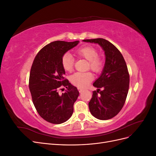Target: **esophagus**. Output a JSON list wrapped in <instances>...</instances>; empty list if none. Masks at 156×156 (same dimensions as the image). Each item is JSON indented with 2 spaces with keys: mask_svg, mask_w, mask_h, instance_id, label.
<instances>
[{
  "mask_svg": "<svg viewBox=\"0 0 156 156\" xmlns=\"http://www.w3.org/2000/svg\"><path fill=\"white\" fill-rule=\"evenodd\" d=\"M78 90H79V92L80 93H81V92H83V90L82 88H78Z\"/></svg>",
  "mask_w": 156,
  "mask_h": 156,
  "instance_id": "1",
  "label": "esophagus"
}]
</instances>
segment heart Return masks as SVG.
I'll use <instances>...</instances> for the list:
<instances>
[{"label":"heart","mask_w":156,"mask_h":156,"mask_svg":"<svg viewBox=\"0 0 156 156\" xmlns=\"http://www.w3.org/2000/svg\"><path fill=\"white\" fill-rule=\"evenodd\" d=\"M76 54L87 59L88 61V68L95 72H98L102 69L103 62L98 56V52L96 49L91 46H84L79 48L76 51ZM61 63L64 70L71 72L73 68L74 58L69 53H65L62 57ZM93 75L91 72H77L70 77V81L73 85L79 88L87 87L93 80Z\"/></svg>","instance_id":"1"}]
</instances>
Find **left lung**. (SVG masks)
Returning a JSON list of instances; mask_svg holds the SVG:
<instances>
[{
    "label": "left lung",
    "instance_id": "8db88e82",
    "mask_svg": "<svg viewBox=\"0 0 156 156\" xmlns=\"http://www.w3.org/2000/svg\"><path fill=\"white\" fill-rule=\"evenodd\" d=\"M83 41L98 44L105 55L102 73L93 84L98 89L93 92L92 98L88 103L90 111L99 120L111 119L121 111L128 93L129 75L126 63L120 51L108 41L96 38L84 40ZM100 88L103 90L100 91Z\"/></svg>",
    "mask_w": 156,
    "mask_h": 156
}]
</instances>
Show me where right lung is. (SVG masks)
I'll use <instances>...</instances> for the list:
<instances>
[{"label": "right lung", "instance_id": "add662e5", "mask_svg": "<svg viewBox=\"0 0 156 156\" xmlns=\"http://www.w3.org/2000/svg\"><path fill=\"white\" fill-rule=\"evenodd\" d=\"M79 41H55L44 47L33 61L29 77V89L32 102L40 116L51 124L67 121L73 112V104L79 92L64 77L65 70L61 60L68 51ZM60 86L67 88L60 95Z\"/></svg>", "mask_w": 156, "mask_h": 156}]
</instances>
